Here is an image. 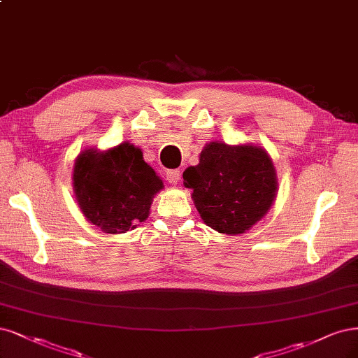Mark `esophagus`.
<instances>
[{
	"instance_id": "34e87169",
	"label": "esophagus",
	"mask_w": 358,
	"mask_h": 358,
	"mask_svg": "<svg viewBox=\"0 0 358 358\" xmlns=\"http://www.w3.org/2000/svg\"><path fill=\"white\" fill-rule=\"evenodd\" d=\"M166 179L170 185H178V182L180 180V170L175 169V170H167L166 173Z\"/></svg>"
}]
</instances>
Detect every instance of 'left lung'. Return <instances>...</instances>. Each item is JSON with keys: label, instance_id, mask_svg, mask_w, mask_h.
I'll use <instances>...</instances> for the list:
<instances>
[{"label": "left lung", "instance_id": "left-lung-1", "mask_svg": "<svg viewBox=\"0 0 358 358\" xmlns=\"http://www.w3.org/2000/svg\"><path fill=\"white\" fill-rule=\"evenodd\" d=\"M183 180L204 224L228 236L244 234L268 213L278 185L264 148L222 142L207 143Z\"/></svg>", "mask_w": 358, "mask_h": 358}]
</instances>
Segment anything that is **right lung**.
Returning a JSON list of instances; mask_svg holds the SVG:
<instances>
[{
    "instance_id": "obj_1",
    "label": "right lung",
    "mask_w": 358,
    "mask_h": 358,
    "mask_svg": "<svg viewBox=\"0 0 358 358\" xmlns=\"http://www.w3.org/2000/svg\"><path fill=\"white\" fill-rule=\"evenodd\" d=\"M73 192L83 215L108 234L134 229L150 216L163 182L142 151L122 142L108 151H83L73 164Z\"/></svg>"
}]
</instances>
